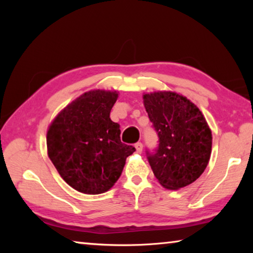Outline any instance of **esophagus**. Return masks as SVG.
Masks as SVG:
<instances>
[{
  "label": "esophagus",
  "instance_id": "esophagus-1",
  "mask_svg": "<svg viewBox=\"0 0 253 253\" xmlns=\"http://www.w3.org/2000/svg\"><path fill=\"white\" fill-rule=\"evenodd\" d=\"M135 148H136V152L137 153H142V151H143V144L140 143V142L136 143L135 144Z\"/></svg>",
  "mask_w": 253,
  "mask_h": 253
}]
</instances>
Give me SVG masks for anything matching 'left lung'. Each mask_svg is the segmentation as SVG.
Here are the masks:
<instances>
[{
    "label": "left lung",
    "mask_w": 253,
    "mask_h": 253,
    "mask_svg": "<svg viewBox=\"0 0 253 253\" xmlns=\"http://www.w3.org/2000/svg\"><path fill=\"white\" fill-rule=\"evenodd\" d=\"M143 100L160 138L155 154L147 153L154 175L168 190L190 185L207 169L212 151V132L202 111L173 91L145 93Z\"/></svg>",
    "instance_id": "8db88e82"
}]
</instances>
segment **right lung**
<instances>
[{
  "instance_id": "obj_1",
  "label": "right lung",
  "mask_w": 253,
  "mask_h": 253,
  "mask_svg": "<svg viewBox=\"0 0 253 253\" xmlns=\"http://www.w3.org/2000/svg\"><path fill=\"white\" fill-rule=\"evenodd\" d=\"M118 91H87L65 107L46 131L48 156L67 184L84 194L109 191L135 147L110 119Z\"/></svg>"
}]
</instances>
